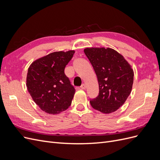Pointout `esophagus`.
<instances>
[{
    "mask_svg": "<svg viewBox=\"0 0 160 160\" xmlns=\"http://www.w3.org/2000/svg\"><path fill=\"white\" fill-rule=\"evenodd\" d=\"M80 88L82 89H86V85L85 84H82L81 85V87Z\"/></svg>",
    "mask_w": 160,
    "mask_h": 160,
    "instance_id": "esophagus-1",
    "label": "esophagus"
}]
</instances>
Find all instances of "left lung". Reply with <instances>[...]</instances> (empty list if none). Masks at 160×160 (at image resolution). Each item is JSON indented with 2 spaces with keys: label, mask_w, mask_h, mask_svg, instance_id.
Returning a JSON list of instances; mask_svg holds the SVG:
<instances>
[{
  "label": "left lung",
  "mask_w": 160,
  "mask_h": 160,
  "mask_svg": "<svg viewBox=\"0 0 160 160\" xmlns=\"http://www.w3.org/2000/svg\"><path fill=\"white\" fill-rule=\"evenodd\" d=\"M84 52L99 83V95L90 99L91 105L103 113L114 112L123 105L132 91L133 69L122 55L110 48H87Z\"/></svg>",
  "instance_id": "left-lung-1"
}]
</instances>
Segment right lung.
I'll return each instance as SVG.
<instances>
[{
	"label": "right lung",
	"mask_w": 160,
	"mask_h": 160,
	"mask_svg": "<svg viewBox=\"0 0 160 160\" xmlns=\"http://www.w3.org/2000/svg\"><path fill=\"white\" fill-rule=\"evenodd\" d=\"M74 53L75 51L50 53L34 61L28 69V91L47 113H60L71 104L75 89L64 71Z\"/></svg>",
	"instance_id": "add662e5"
}]
</instances>
